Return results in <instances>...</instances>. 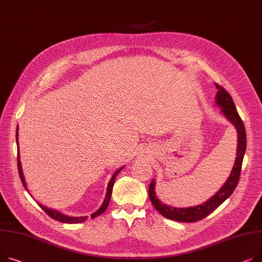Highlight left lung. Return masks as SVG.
<instances>
[{
	"label": "left lung",
	"instance_id": "obj_1",
	"mask_svg": "<svg viewBox=\"0 0 262 262\" xmlns=\"http://www.w3.org/2000/svg\"><path fill=\"white\" fill-rule=\"evenodd\" d=\"M215 85L218 90L217 95H216V102L221 107V112L223 113V115L228 118L232 122V124L236 127L237 134H238L237 157H236L234 167L232 169V172H231L229 179L226 180V182L223 184V186L211 199H208L203 204L193 206V207L177 208V207H171V206L165 205L158 198H157V196L155 194V182L151 181L149 184V187H148L149 199L156 210L158 211L162 216H164L168 219L180 221V222L199 221L210 215L212 212H214L222 202H224L233 194L234 189L238 185L240 173H241V168H242L243 157H245V152H246V148H247L246 128H245V124H243V122L236 110V106L233 102L231 95L219 84L215 83Z\"/></svg>",
	"mask_w": 262,
	"mask_h": 262
}]
</instances>
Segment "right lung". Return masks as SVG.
<instances>
[{"instance_id": "add662e5", "label": "right lung", "mask_w": 262, "mask_h": 262, "mask_svg": "<svg viewBox=\"0 0 262 262\" xmlns=\"http://www.w3.org/2000/svg\"><path fill=\"white\" fill-rule=\"evenodd\" d=\"M15 136H16V144H17V127H16V134H15ZM20 152L17 151V169H19V175H20V178H21V181H22V183H23V185H24V187L27 189V187H26V182H25V180H24V176H23V171H22V166H21V162H20ZM121 170V168L119 169V170H117L114 175H113V177H112V179H111V181H110V183H108V186H107V191H106V197H105V199H104V202H103V204H102V206L99 208V210L97 211V212H95L94 214H92V218H96V217H98V216H100L101 214H103L104 212H105V210L107 208V206H108V203H110V200H111V196H112V191H113V186H114V183H115V180H116V177H117V175H118V172ZM28 190V189H27ZM40 205V207L42 208V210L49 216V217H51L52 219H55V220H58V221H60V222H63V223H79V222H83V221H85L86 219H87V217H69V216H66V215H63V214H61V213H59V212H57V211H54V210H50V208H48V207H45L44 205H42V204H39Z\"/></svg>"}]
</instances>
